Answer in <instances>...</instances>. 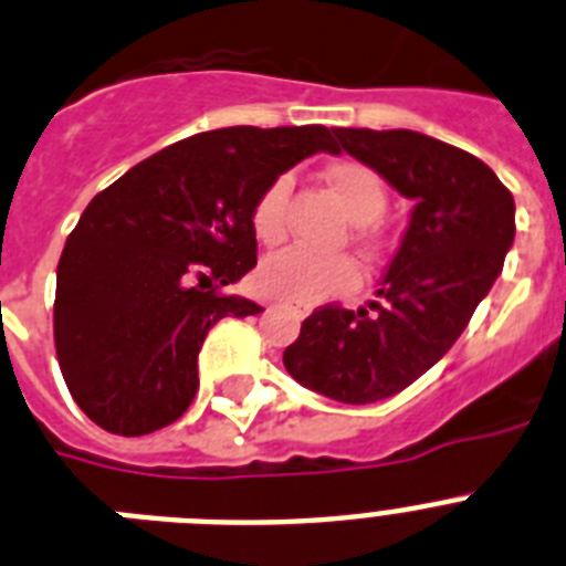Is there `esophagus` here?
<instances>
[{
    "instance_id": "esophagus-1",
    "label": "esophagus",
    "mask_w": 566,
    "mask_h": 566,
    "mask_svg": "<svg viewBox=\"0 0 566 566\" xmlns=\"http://www.w3.org/2000/svg\"><path fill=\"white\" fill-rule=\"evenodd\" d=\"M283 306H286V308H292V312H294V315H297V317H306V315H308V306H303V303L283 301Z\"/></svg>"
}]
</instances>
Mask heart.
<instances>
[{
  "instance_id": "obj_1",
  "label": "heart",
  "mask_w": 566,
  "mask_h": 566,
  "mask_svg": "<svg viewBox=\"0 0 566 566\" xmlns=\"http://www.w3.org/2000/svg\"><path fill=\"white\" fill-rule=\"evenodd\" d=\"M323 180L332 188L343 214L349 217L352 223L369 226L384 214L386 186L378 174L364 163H352V159L332 163L323 171ZM289 191H292L289 177H277L265 186V191L254 202L251 226L263 243H280L286 234ZM360 237H364V243H375L371 229H366ZM357 280H360V272H357V263L352 258H346V254H317V251L306 249L277 251L272 258H265L254 274L260 292L286 297L294 303H315L329 297V294L349 292L357 286Z\"/></svg>"
}]
</instances>
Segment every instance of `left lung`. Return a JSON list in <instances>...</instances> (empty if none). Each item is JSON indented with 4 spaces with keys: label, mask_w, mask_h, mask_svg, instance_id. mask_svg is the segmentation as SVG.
<instances>
[{
    "label": "left lung",
    "mask_w": 566,
    "mask_h": 566,
    "mask_svg": "<svg viewBox=\"0 0 566 566\" xmlns=\"http://www.w3.org/2000/svg\"><path fill=\"white\" fill-rule=\"evenodd\" d=\"M335 154L378 171L415 209L378 301L315 308L283 366L326 398L375 403L415 384L467 329L515 240V200L486 163L427 134L335 128Z\"/></svg>",
    "instance_id": "obj_1"
}]
</instances>
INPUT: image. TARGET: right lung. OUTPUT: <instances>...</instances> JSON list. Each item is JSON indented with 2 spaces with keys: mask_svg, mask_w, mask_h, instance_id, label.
I'll list each match as a JSON object with an SVG mask.
<instances>
[{
  "mask_svg": "<svg viewBox=\"0 0 566 566\" xmlns=\"http://www.w3.org/2000/svg\"><path fill=\"white\" fill-rule=\"evenodd\" d=\"M317 151L335 154L323 125L217 128L143 159L88 202L56 265L53 343L96 427L134 438L186 412L211 326L263 312L220 294L258 265L254 202Z\"/></svg>",
  "mask_w": 566,
  "mask_h": 566,
  "instance_id": "obj_1",
  "label": "right lung"
}]
</instances>
